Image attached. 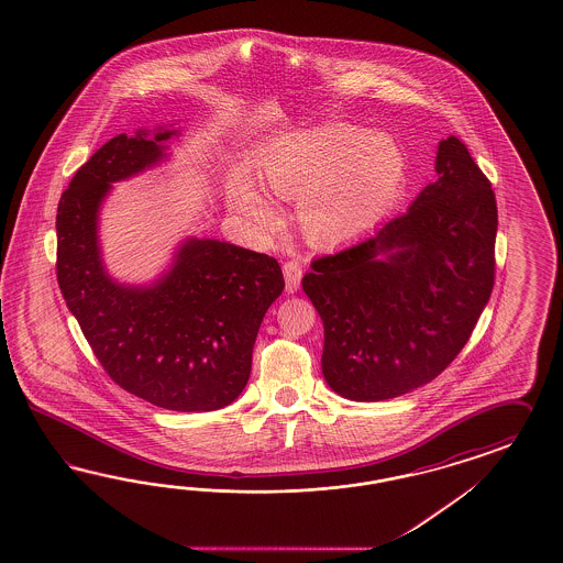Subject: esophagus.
I'll list each match as a JSON object with an SVG mask.
<instances>
[{"instance_id":"esophagus-1","label":"esophagus","mask_w":563,"mask_h":563,"mask_svg":"<svg viewBox=\"0 0 563 563\" xmlns=\"http://www.w3.org/2000/svg\"><path fill=\"white\" fill-rule=\"evenodd\" d=\"M283 274H285V283H287V292H297L299 290V285H301V264H299V260H287L285 264H283Z\"/></svg>"}]
</instances>
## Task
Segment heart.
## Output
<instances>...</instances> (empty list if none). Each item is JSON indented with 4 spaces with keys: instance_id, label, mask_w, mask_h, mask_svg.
Instances as JSON below:
<instances>
[{
    "instance_id": "b5f03b06",
    "label": "heart",
    "mask_w": 563,
    "mask_h": 563,
    "mask_svg": "<svg viewBox=\"0 0 563 563\" xmlns=\"http://www.w3.org/2000/svg\"><path fill=\"white\" fill-rule=\"evenodd\" d=\"M260 186L297 200V219L318 245L355 239L379 221L402 188L407 161L396 140L351 123H324L271 140L256 156ZM229 205L260 229H274L278 210L256 184L235 170Z\"/></svg>"
}]
</instances>
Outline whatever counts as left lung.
Here are the masks:
<instances>
[{"instance_id":"1","label":"left lung","mask_w":563,"mask_h":563,"mask_svg":"<svg viewBox=\"0 0 563 563\" xmlns=\"http://www.w3.org/2000/svg\"><path fill=\"white\" fill-rule=\"evenodd\" d=\"M435 173L405 214L303 276L324 322L322 374L342 398L379 402L435 379L492 297V184L456 136L438 144Z\"/></svg>"}]
</instances>
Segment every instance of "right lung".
Here are the masks:
<instances>
[{"label": "right lung", "instance_id": "right-lung-1", "mask_svg": "<svg viewBox=\"0 0 563 563\" xmlns=\"http://www.w3.org/2000/svg\"><path fill=\"white\" fill-rule=\"evenodd\" d=\"M179 130L111 137L76 170L57 206V283L104 372L154 407L231 405L252 372L264 313L285 289L278 262L219 239L188 238L151 285L107 273L99 212L113 184L163 163Z\"/></svg>", "mask_w": 563, "mask_h": 563}]
</instances>
